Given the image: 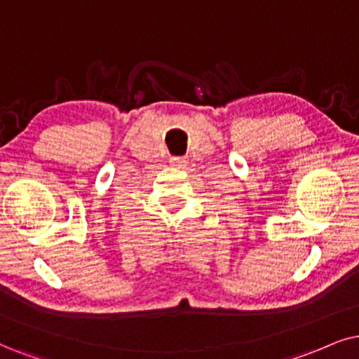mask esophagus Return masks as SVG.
Segmentation results:
<instances>
[{
  "instance_id": "34e87169",
  "label": "esophagus",
  "mask_w": 359,
  "mask_h": 359,
  "mask_svg": "<svg viewBox=\"0 0 359 359\" xmlns=\"http://www.w3.org/2000/svg\"><path fill=\"white\" fill-rule=\"evenodd\" d=\"M169 162H170L172 167H177V169H182V167L187 165V158H185V157L174 156V157L169 158Z\"/></svg>"
}]
</instances>
